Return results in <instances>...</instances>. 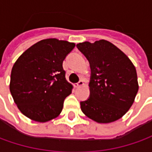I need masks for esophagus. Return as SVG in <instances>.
Segmentation results:
<instances>
[{"label": "esophagus", "mask_w": 152, "mask_h": 152, "mask_svg": "<svg viewBox=\"0 0 152 152\" xmlns=\"http://www.w3.org/2000/svg\"><path fill=\"white\" fill-rule=\"evenodd\" d=\"M84 85H85V82H84L83 80H80L79 83H77V84L74 85V87H75V88H79V87L83 86Z\"/></svg>", "instance_id": "esophagus-1"}]
</instances>
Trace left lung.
Wrapping results in <instances>:
<instances>
[{"instance_id":"left-lung-1","label":"left lung","mask_w":152,"mask_h":152,"mask_svg":"<svg viewBox=\"0 0 152 152\" xmlns=\"http://www.w3.org/2000/svg\"><path fill=\"white\" fill-rule=\"evenodd\" d=\"M77 47L88 59L91 69V95L80 102L86 117L99 124L121 118L129 110L139 90L133 62L113 43L105 39L85 41Z\"/></svg>"}]
</instances>
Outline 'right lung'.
Returning <instances> with one entry per match:
<instances>
[{"label":"right lung","instance_id":"add662e5","mask_svg":"<svg viewBox=\"0 0 152 152\" xmlns=\"http://www.w3.org/2000/svg\"><path fill=\"white\" fill-rule=\"evenodd\" d=\"M75 44L45 39L27 49L11 72L10 92L20 112L33 121L57 118L73 85L66 79L62 62Z\"/></svg>","mask_w":152,"mask_h":152}]
</instances>
